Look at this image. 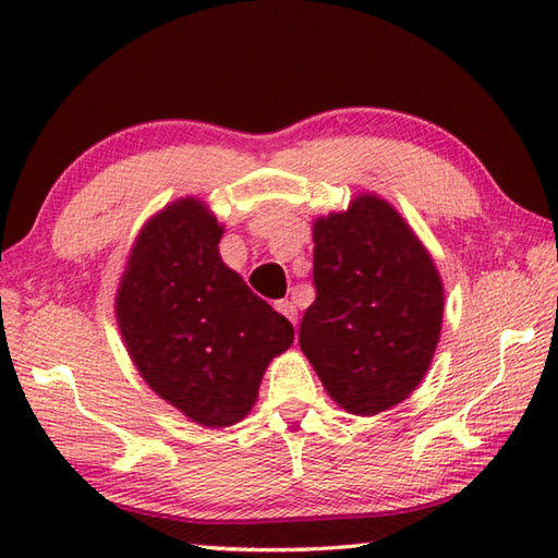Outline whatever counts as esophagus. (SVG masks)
Here are the masks:
<instances>
[{"label":"esophagus","mask_w":558,"mask_h":558,"mask_svg":"<svg viewBox=\"0 0 558 558\" xmlns=\"http://www.w3.org/2000/svg\"><path fill=\"white\" fill-rule=\"evenodd\" d=\"M276 310H278L280 315H286L292 325H298V307H295V302L278 300V302H276Z\"/></svg>","instance_id":"obj_1"}]
</instances>
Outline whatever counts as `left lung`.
<instances>
[{
    "instance_id": "obj_1",
    "label": "left lung",
    "mask_w": 558,
    "mask_h": 558,
    "mask_svg": "<svg viewBox=\"0 0 558 558\" xmlns=\"http://www.w3.org/2000/svg\"><path fill=\"white\" fill-rule=\"evenodd\" d=\"M317 298L300 323V347L329 396L356 415L401 403L436 352L442 282L396 209L356 196L344 214L317 219Z\"/></svg>"
}]
</instances>
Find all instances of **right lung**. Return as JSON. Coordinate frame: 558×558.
<instances>
[{"mask_svg": "<svg viewBox=\"0 0 558 558\" xmlns=\"http://www.w3.org/2000/svg\"><path fill=\"white\" fill-rule=\"evenodd\" d=\"M221 226L202 202L155 216L132 248L118 323L132 362L157 396L209 428L241 421L292 325L219 256Z\"/></svg>", "mask_w": 558, "mask_h": 558, "instance_id": "obj_1", "label": "right lung"}]
</instances>
